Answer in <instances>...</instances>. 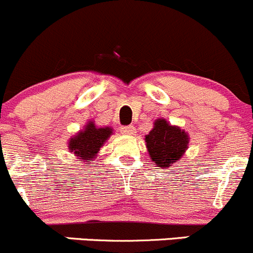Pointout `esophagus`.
Listing matches in <instances>:
<instances>
[{"instance_id": "34e87169", "label": "esophagus", "mask_w": 253, "mask_h": 253, "mask_svg": "<svg viewBox=\"0 0 253 253\" xmlns=\"http://www.w3.org/2000/svg\"><path fill=\"white\" fill-rule=\"evenodd\" d=\"M122 133L125 134H134L136 133V128L133 126H124L121 128Z\"/></svg>"}]
</instances>
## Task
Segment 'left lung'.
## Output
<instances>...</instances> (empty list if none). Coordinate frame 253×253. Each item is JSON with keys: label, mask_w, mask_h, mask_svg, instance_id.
Returning a JSON list of instances; mask_svg holds the SVG:
<instances>
[{"label": "left lung", "mask_w": 253, "mask_h": 253, "mask_svg": "<svg viewBox=\"0 0 253 253\" xmlns=\"http://www.w3.org/2000/svg\"><path fill=\"white\" fill-rule=\"evenodd\" d=\"M148 153L160 168L171 167L177 163L188 144V136L178 127L171 126L165 120L155 121L154 128L145 136Z\"/></svg>", "instance_id": "8db88e82"}]
</instances>
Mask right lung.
Returning a JSON list of instances; mask_svg holds the SVG:
<instances>
[{"instance_id":"obj_1","label":"right lung","mask_w":253,"mask_h":253,"mask_svg":"<svg viewBox=\"0 0 253 253\" xmlns=\"http://www.w3.org/2000/svg\"><path fill=\"white\" fill-rule=\"evenodd\" d=\"M111 133L112 131L109 127L96 128L93 122H89L84 131H81L77 136L71 138L68 143L70 152L76 154V157H79L81 160L94 159Z\"/></svg>"}]
</instances>
